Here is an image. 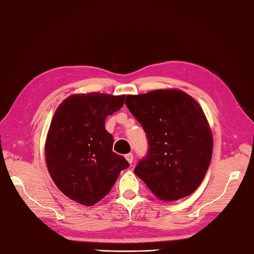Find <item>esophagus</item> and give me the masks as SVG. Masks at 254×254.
<instances>
[{
    "label": "esophagus",
    "instance_id": "esophagus-1",
    "mask_svg": "<svg viewBox=\"0 0 254 254\" xmlns=\"http://www.w3.org/2000/svg\"><path fill=\"white\" fill-rule=\"evenodd\" d=\"M126 160L129 162V163H132V160H133V154L132 153H127L125 156Z\"/></svg>",
    "mask_w": 254,
    "mask_h": 254
}]
</instances>
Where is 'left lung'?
<instances>
[{
	"label": "left lung",
	"instance_id": "left-lung-1",
	"mask_svg": "<svg viewBox=\"0 0 254 254\" xmlns=\"http://www.w3.org/2000/svg\"><path fill=\"white\" fill-rule=\"evenodd\" d=\"M126 106L148 140V152L134 174L165 201L192 194L213 154V136L198 103L182 91L156 90L127 95Z\"/></svg>",
	"mask_w": 254,
	"mask_h": 254
}]
</instances>
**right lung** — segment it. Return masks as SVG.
<instances>
[{"label": "right lung", "mask_w": 254, "mask_h": 254, "mask_svg": "<svg viewBox=\"0 0 254 254\" xmlns=\"http://www.w3.org/2000/svg\"><path fill=\"white\" fill-rule=\"evenodd\" d=\"M125 95L76 94L61 103L46 140V163L62 193L92 206L110 193L127 160L113 151L114 138L105 129L108 115L120 111Z\"/></svg>", "instance_id": "1"}]
</instances>
